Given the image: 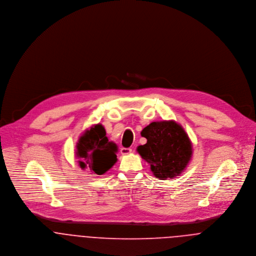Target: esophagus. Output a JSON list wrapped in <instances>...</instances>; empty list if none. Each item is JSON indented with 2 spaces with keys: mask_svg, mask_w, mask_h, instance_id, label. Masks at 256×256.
<instances>
[{
  "mask_svg": "<svg viewBox=\"0 0 256 256\" xmlns=\"http://www.w3.org/2000/svg\"><path fill=\"white\" fill-rule=\"evenodd\" d=\"M120 152H121V154H123V156L129 154L132 152V148H121Z\"/></svg>",
  "mask_w": 256,
  "mask_h": 256,
  "instance_id": "1",
  "label": "esophagus"
}]
</instances>
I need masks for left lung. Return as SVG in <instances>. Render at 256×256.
Returning a JSON list of instances; mask_svg holds the SVG:
<instances>
[{
    "label": "left lung",
    "instance_id": "1",
    "mask_svg": "<svg viewBox=\"0 0 256 256\" xmlns=\"http://www.w3.org/2000/svg\"><path fill=\"white\" fill-rule=\"evenodd\" d=\"M146 143L138 146L140 156L162 180L180 176L192 156V144L182 127L174 121L152 122L141 132Z\"/></svg>",
    "mask_w": 256,
    "mask_h": 256
}]
</instances>
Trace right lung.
<instances>
[{"label": "right lung", "instance_id": "add662e5", "mask_svg": "<svg viewBox=\"0 0 256 256\" xmlns=\"http://www.w3.org/2000/svg\"><path fill=\"white\" fill-rule=\"evenodd\" d=\"M117 146L110 142L106 132L102 124H96L86 130L76 144V156L80 166H88L92 172L102 176L110 170L117 162Z\"/></svg>", "mask_w": 256, "mask_h": 256}]
</instances>
